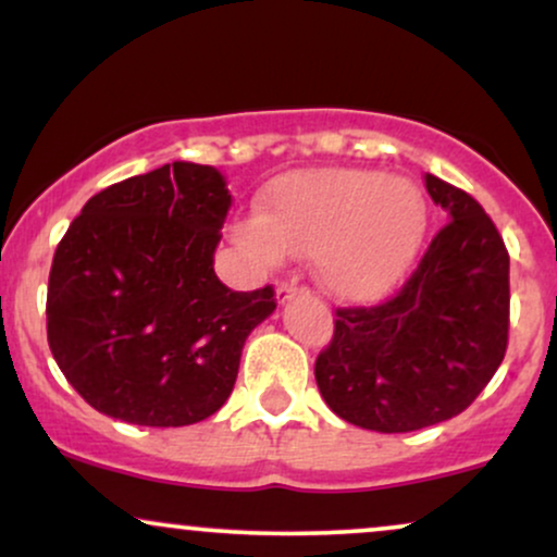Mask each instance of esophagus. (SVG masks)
<instances>
[{"instance_id": "esophagus-1", "label": "esophagus", "mask_w": 557, "mask_h": 557, "mask_svg": "<svg viewBox=\"0 0 557 557\" xmlns=\"http://www.w3.org/2000/svg\"><path fill=\"white\" fill-rule=\"evenodd\" d=\"M300 293H306V287H298V283H293V280H285V283L277 285V304H285V300L296 298Z\"/></svg>"}]
</instances>
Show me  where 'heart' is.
Listing matches in <instances>:
<instances>
[{
	"mask_svg": "<svg viewBox=\"0 0 557 557\" xmlns=\"http://www.w3.org/2000/svg\"><path fill=\"white\" fill-rule=\"evenodd\" d=\"M426 233V201L417 183L376 170L327 168L280 177L261 201V220L235 225L267 264L283 253L314 257L335 296L372 300L417 259Z\"/></svg>",
	"mask_w": 557,
	"mask_h": 557,
	"instance_id": "obj_1",
	"label": "heart"
}]
</instances>
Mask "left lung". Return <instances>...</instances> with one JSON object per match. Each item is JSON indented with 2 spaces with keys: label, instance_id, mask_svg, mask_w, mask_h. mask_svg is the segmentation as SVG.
I'll use <instances>...</instances> for the list:
<instances>
[{
  "label": "left lung",
  "instance_id": "1",
  "mask_svg": "<svg viewBox=\"0 0 557 557\" xmlns=\"http://www.w3.org/2000/svg\"><path fill=\"white\" fill-rule=\"evenodd\" d=\"M424 183L450 222L393 298L335 311L314 363L324 403L363 430L413 432L458 417L508 348L510 257L495 222L456 185Z\"/></svg>",
  "mask_w": 557,
  "mask_h": 557
}]
</instances>
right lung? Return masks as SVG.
<instances>
[{
  "label": "right lung",
  "mask_w": 557,
  "mask_h": 557,
  "mask_svg": "<svg viewBox=\"0 0 557 557\" xmlns=\"http://www.w3.org/2000/svg\"><path fill=\"white\" fill-rule=\"evenodd\" d=\"M230 196L209 164L172 162L91 196L54 251L47 337L96 411L185 426L225 406L240 350L272 314V285L230 290L214 274Z\"/></svg>",
  "instance_id": "1"
}]
</instances>
